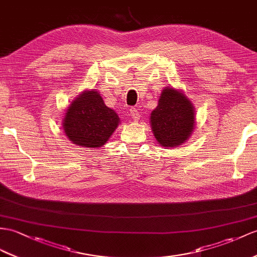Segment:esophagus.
<instances>
[{
  "instance_id": "esophagus-1",
  "label": "esophagus",
  "mask_w": 257,
  "mask_h": 257,
  "mask_svg": "<svg viewBox=\"0 0 257 257\" xmlns=\"http://www.w3.org/2000/svg\"><path fill=\"white\" fill-rule=\"evenodd\" d=\"M130 114H131V116L134 118V120H139V118H140V112L136 108H131L130 109Z\"/></svg>"
}]
</instances>
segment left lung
Masks as SVG:
<instances>
[{"label": "left lung", "instance_id": "8db88e82", "mask_svg": "<svg viewBox=\"0 0 257 257\" xmlns=\"http://www.w3.org/2000/svg\"><path fill=\"white\" fill-rule=\"evenodd\" d=\"M150 123L156 140L161 146H179L193 132V105L183 93L173 88H165L158 107L152 112Z\"/></svg>", "mask_w": 257, "mask_h": 257}]
</instances>
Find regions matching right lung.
Returning a JSON list of instances; mask_svg holds the SVG:
<instances>
[{
	"label": "right lung",
	"mask_w": 257,
	"mask_h": 257,
	"mask_svg": "<svg viewBox=\"0 0 257 257\" xmlns=\"http://www.w3.org/2000/svg\"><path fill=\"white\" fill-rule=\"evenodd\" d=\"M120 123L115 112L95 90L75 99L66 110L63 128L75 145L96 148L104 145Z\"/></svg>",
	"instance_id": "1"
}]
</instances>
